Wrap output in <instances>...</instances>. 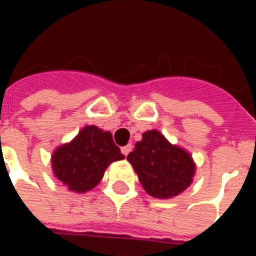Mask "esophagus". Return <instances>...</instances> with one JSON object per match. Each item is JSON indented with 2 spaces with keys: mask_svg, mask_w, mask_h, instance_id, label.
<instances>
[{
  "mask_svg": "<svg viewBox=\"0 0 256 256\" xmlns=\"http://www.w3.org/2000/svg\"><path fill=\"white\" fill-rule=\"evenodd\" d=\"M132 150H133V146H132V144L128 145H124V146H122V154L124 156H128L130 152H132Z\"/></svg>",
  "mask_w": 256,
  "mask_h": 256,
  "instance_id": "34e87169",
  "label": "esophagus"
}]
</instances>
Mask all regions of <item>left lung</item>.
I'll use <instances>...</instances> for the list:
<instances>
[{
    "mask_svg": "<svg viewBox=\"0 0 256 256\" xmlns=\"http://www.w3.org/2000/svg\"><path fill=\"white\" fill-rule=\"evenodd\" d=\"M146 193L168 198L188 188L194 174V164L188 152L174 146L158 130L142 134L128 155Z\"/></svg>",
    "mask_w": 256,
    "mask_h": 256,
    "instance_id": "left-lung-1",
    "label": "left lung"
}]
</instances>
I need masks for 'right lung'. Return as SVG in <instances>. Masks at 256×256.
<instances>
[{
  "mask_svg": "<svg viewBox=\"0 0 256 256\" xmlns=\"http://www.w3.org/2000/svg\"><path fill=\"white\" fill-rule=\"evenodd\" d=\"M123 158L110 132L88 126L70 144L54 150L53 172L68 189L86 192L100 182L110 163Z\"/></svg>",
  "mask_w": 256,
  "mask_h": 256,
  "instance_id": "add662e5",
  "label": "right lung"
}]
</instances>
